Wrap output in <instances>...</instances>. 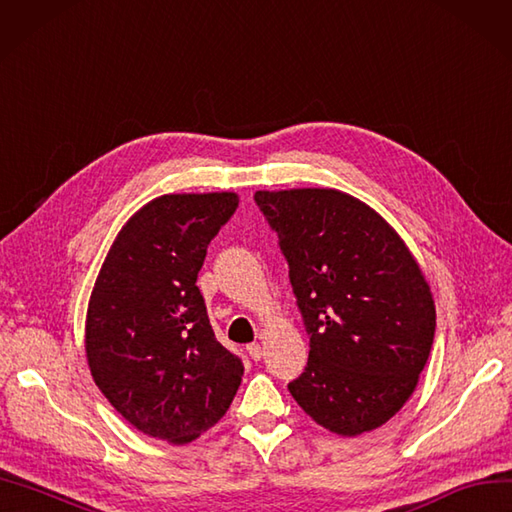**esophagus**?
Wrapping results in <instances>:
<instances>
[{"label": "esophagus", "instance_id": "obj_1", "mask_svg": "<svg viewBox=\"0 0 512 512\" xmlns=\"http://www.w3.org/2000/svg\"><path fill=\"white\" fill-rule=\"evenodd\" d=\"M245 351H247V353H250V357L254 359V362H258V359L262 357V347H260V344H258V342H252V344H247V347H245Z\"/></svg>", "mask_w": 512, "mask_h": 512}]
</instances>
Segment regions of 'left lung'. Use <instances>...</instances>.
<instances>
[{
    "label": "left lung",
    "instance_id": "1",
    "mask_svg": "<svg viewBox=\"0 0 512 512\" xmlns=\"http://www.w3.org/2000/svg\"><path fill=\"white\" fill-rule=\"evenodd\" d=\"M278 232L310 334L288 390L327 431L383 426L416 390L435 336V301L416 256L362 200L329 187L256 191Z\"/></svg>",
    "mask_w": 512,
    "mask_h": 512
}]
</instances>
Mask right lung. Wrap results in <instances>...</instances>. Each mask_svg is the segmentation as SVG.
Listing matches in <instances>:
<instances>
[{
    "mask_svg": "<svg viewBox=\"0 0 512 512\" xmlns=\"http://www.w3.org/2000/svg\"><path fill=\"white\" fill-rule=\"evenodd\" d=\"M234 191L165 193L129 217L96 275L86 359L96 388L148 437L183 446L222 420L243 364L217 342L196 286Z\"/></svg>",
    "mask_w": 512,
    "mask_h": 512,
    "instance_id": "obj_1",
    "label": "right lung"
}]
</instances>
